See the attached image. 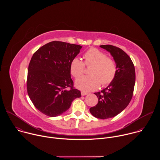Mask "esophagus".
<instances>
[{
    "label": "esophagus",
    "instance_id": "esophagus-1",
    "mask_svg": "<svg viewBox=\"0 0 160 160\" xmlns=\"http://www.w3.org/2000/svg\"><path fill=\"white\" fill-rule=\"evenodd\" d=\"M88 93V92H84V91H82L81 92V95L82 96H86V95H87Z\"/></svg>",
    "mask_w": 160,
    "mask_h": 160
}]
</instances>
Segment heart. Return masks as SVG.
I'll return each instance as SVG.
<instances>
[{
	"instance_id": "heart-1",
	"label": "heart",
	"mask_w": 160,
	"mask_h": 160,
	"mask_svg": "<svg viewBox=\"0 0 160 160\" xmlns=\"http://www.w3.org/2000/svg\"><path fill=\"white\" fill-rule=\"evenodd\" d=\"M83 62L79 58H74L70 66V72L75 78L82 77L86 66L92 65L90 70L89 76L83 77L75 82L76 87L85 92L97 89L101 85L107 86L115 79L117 72V64L112 58L101 50L96 48L89 49L83 56Z\"/></svg>"
}]
</instances>
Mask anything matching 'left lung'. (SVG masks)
I'll use <instances>...</instances> for the list:
<instances>
[{
    "mask_svg": "<svg viewBox=\"0 0 160 160\" xmlns=\"http://www.w3.org/2000/svg\"><path fill=\"white\" fill-rule=\"evenodd\" d=\"M100 47L113 57L117 72L115 79L106 88L94 93L98 103L90 108V112L96 118L107 119L117 116L128 105L133 96L135 72L130 58L122 49L111 45Z\"/></svg>",
    "mask_w": 160,
    "mask_h": 160,
    "instance_id": "left-lung-1",
    "label": "left lung"
}]
</instances>
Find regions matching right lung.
<instances>
[{
	"label": "right lung",
	"mask_w": 160,
	"mask_h": 160,
	"mask_svg": "<svg viewBox=\"0 0 160 160\" xmlns=\"http://www.w3.org/2000/svg\"><path fill=\"white\" fill-rule=\"evenodd\" d=\"M82 48L52 41L33 54L28 66L27 92L35 107L44 115L59 116L81 97L80 91L73 88L70 66Z\"/></svg>",
	"instance_id": "add662e5"
}]
</instances>
